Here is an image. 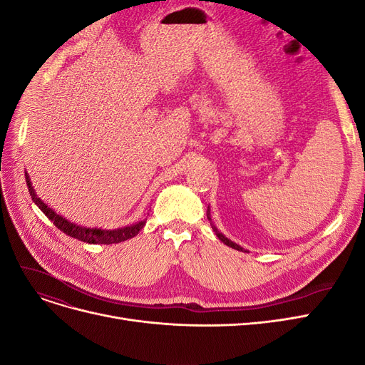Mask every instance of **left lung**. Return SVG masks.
<instances>
[{
    "instance_id": "obj_1",
    "label": "left lung",
    "mask_w": 365,
    "mask_h": 365,
    "mask_svg": "<svg viewBox=\"0 0 365 365\" xmlns=\"http://www.w3.org/2000/svg\"><path fill=\"white\" fill-rule=\"evenodd\" d=\"M207 217H208V220H212V219H210V210H207ZM213 230L216 231V236L219 237V240H220V242H224V244H225L227 247H231V248H235V250H237V251H245L244 248L239 247L237 244H235V242H231L230 239H227L222 233H219V231L216 230V227H213Z\"/></svg>"
}]
</instances>
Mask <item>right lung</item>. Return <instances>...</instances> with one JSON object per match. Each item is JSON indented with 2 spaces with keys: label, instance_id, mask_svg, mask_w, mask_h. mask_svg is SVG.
<instances>
[{
  "label": "right lung",
  "instance_id": "1",
  "mask_svg": "<svg viewBox=\"0 0 365 365\" xmlns=\"http://www.w3.org/2000/svg\"><path fill=\"white\" fill-rule=\"evenodd\" d=\"M26 181H27V187H29V192H30L33 202H35L42 210V213L46 215L61 231H63L65 235L71 236L74 239H79L82 242H86V244H105V245L120 244V242H125L130 237L137 236L140 233V230L146 224V220H141V222H137L134 225H128V227L117 228V230H97V228H85L81 225H76V224L70 222V220L62 217L61 215H58L56 212H53V210L46 202L39 200L35 193V189H33L27 173H26Z\"/></svg>",
  "mask_w": 365,
  "mask_h": 365
}]
</instances>
